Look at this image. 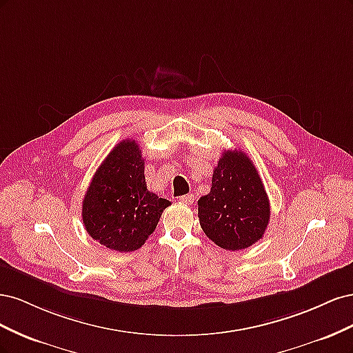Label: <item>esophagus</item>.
Returning a JSON list of instances; mask_svg holds the SVG:
<instances>
[{"label":"esophagus","instance_id":"esophagus-1","mask_svg":"<svg viewBox=\"0 0 353 353\" xmlns=\"http://www.w3.org/2000/svg\"><path fill=\"white\" fill-rule=\"evenodd\" d=\"M179 201L185 203V205H190V203L194 201V194H184V196H181V197H179Z\"/></svg>","mask_w":353,"mask_h":353}]
</instances>
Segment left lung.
Here are the masks:
<instances>
[{
  "label": "left lung",
  "mask_w": 353,
  "mask_h": 353,
  "mask_svg": "<svg viewBox=\"0 0 353 353\" xmlns=\"http://www.w3.org/2000/svg\"><path fill=\"white\" fill-rule=\"evenodd\" d=\"M270 216V199L252 160L241 150L223 152L210 193L199 200L201 230L219 248L236 252L262 239Z\"/></svg>",
  "instance_id": "8db88e82"
}]
</instances>
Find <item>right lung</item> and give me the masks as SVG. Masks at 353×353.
I'll list each match as a JSON object with an SVG mask.
<instances>
[{
	"label": "right lung",
	"mask_w": 353,
	"mask_h": 353,
	"mask_svg": "<svg viewBox=\"0 0 353 353\" xmlns=\"http://www.w3.org/2000/svg\"><path fill=\"white\" fill-rule=\"evenodd\" d=\"M141 156L135 140L121 141L95 170L82 201L85 230L110 250L140 249L170 205L147 188Z\"/></svg>",
	"instance_id": "right-lung-1"
}]
</instances>
